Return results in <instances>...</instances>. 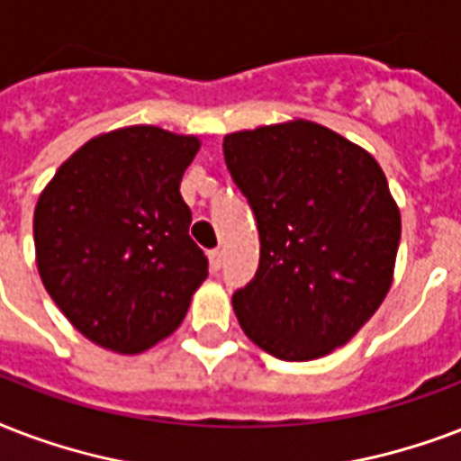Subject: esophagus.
Listing matches in <instances>:
<instances>
[{"instance_id": "obj_1", "label": "esophagus", "mask_w": 461, "mask_h": 461, "mask_svg": "<svg viewBox=\"0 0 461 461\" xmlns=\"http://www.w3.org/2000/svg\"><path fill=\"white\" fill-rule=\"evenodd\" d=\"M209 264H212V269H213V271H219V269H221V264H223V252H221L219 248L212 249V252H209Z\"/></svg>"}]
</instances>
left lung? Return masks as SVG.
I'll return each mask as SVG.
<instances>
[{
  "mask_svg": "<svg viewBox=\"0 0 461 461\" xmlns=\"http://www.w3.org/2000/svg\"><path fill=\"white\" fill-rule=\"evenodd\" d=\"M223 156L259 230V267L233 294L235 317L276 358H322L392 286L402 216L383 167L310 120L226 134Z\"/></svg>",
  "mask_w": 461,
  "mask_h": 461,
  "instance_id": "1",
  "label": "left lung"
}]
</instances>
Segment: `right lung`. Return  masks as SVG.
Wrapping results in <instances>:
<instances>
[{
	"mask_svg": "<svg viewBox=\"0 0 461 461\" xmlns=\"http://www.w3.org/2000/svg\"><path fill=\"white\" fill-rule=\"evenodd\" d=\"M199 146L192 134L151 124L105 131L71 153L38 197L42 286L108 351L134 356L170 337L209 276L180 194Z\"/></svg>",
	"mask_w": 461,
	"mask_h": 461,
	"instance_id": "obj_1",
	"label": "right lung"
}]
</instances>
